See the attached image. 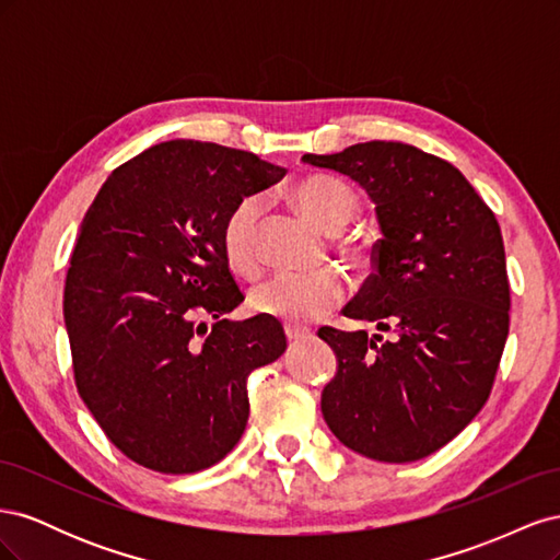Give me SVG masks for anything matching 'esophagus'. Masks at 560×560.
I'll list each match as a JSON object with an SVG mask.
<instances>
[{
  "label": "esophagus",
  "instance_id": "1",
  "mask_svg": "<svg viewBox=\"0 0 560 560\" xmlns=\"http://www.w3.org/2000/svg\"><path fill=\"white\" fill-rule=\"evenodd\" d=\"M284 334H287V338H290V343L308 341V338H313V331L308 327H299V325H287Z\"/></svg>",
  "mask_w": 560,
  "mask_h": 560
}]
</instances>
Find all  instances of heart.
Instances as JSON below:
<instances>
[{
	"label": "heart",
	"instance_id": "obj_1",
	"mask_svg": "<svg viewBox=\"0 0 560 560\" xmlns=\"http://www.w3.org/2000/svg\"><path fill=\"white\" fill-rule=\"evenodd\" d=\"M292 198L299 210L322 229L343 226L358 208V196L341 179L329 175L303 177ZM264 202L247 196L233 206L222 226L224 259L238 276L259 273V226ZM346 276L338 268H322L315 273H278L257 284L249 294V306L259 315L276 317L290 325H308L325 317L346 296Z\"/></svg>",
	"mask_w": 560,
	"mask_h": 560
}]
</instances>
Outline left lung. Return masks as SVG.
Segmentation results:
<instances>
[{"label": "left lung", "instance_id": "1", "mask_svg": "<svg viewBox=\"0 0 560 560\" xmlns=\"http://www.w3.org/2000/svg\"><path fill=\"white\" fill-rule=\"evenodd\" d=\"M303 163L348 175L376 202L374 273L343 315L395 334L319 329L338 360L322 416L371 460H420L493 389L510 334L500 224L457 167L411 144L374 140Z\"/></svg>", "mask_w": 560, "mask_h": 560}]
</instances>
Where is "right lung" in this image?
Instances as JSON below:
<instances>
[{
  "label": "right lung",
  "instance_id": "1",
  "mask_svg": "<svg viewBox=\"0 0 560 560\" xmlns=\"http://www.w3.org/2000/svg\"><path fill=\"white\" fill-rule=\"evenodd\" d=\"M282 177L249 151L171 140L118 165L83 217L65 280L74 381L132 463L194 474L241 442L247 376L287 338L261 315L224 319L245 296L222 226L235 202ZM202 316L218 319L212 330Z\"/></svg>",
  "mask_w": 560,
  "mask_h": 560
}]
</instances>
